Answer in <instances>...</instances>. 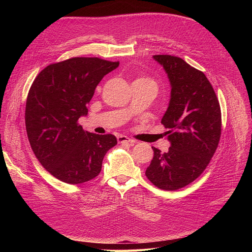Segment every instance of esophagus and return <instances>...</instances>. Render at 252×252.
I'll list each match as a JSON object with an SVG mask.
<instances>
[{
  "label": "esophagus",
  "mask_w": 252,
  "mask_h": 252,
  "mask_svg": "<svg viewBox=\"0 0 252 252\" xmlns=\"http://www.w3.org/2000/svg\"><path fill=\"white\" fill-rule=\"evenodd\" d=\"M118 142L120 144H129V145H133L135 143V141L127 138L126 135H119L118 136Z\"/></svg>",
  "instance_id": "1"
}]
</instances>
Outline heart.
I'll list each match as a JSON object with an SVG mask.
<instances>
[{"instance_id": "heart-1", "label": "heart", "mask_w": 252, "mask_h": 252, "mask_svg": "<svg viewBox=\"0 0 252 252\" xmlns=\"http://www.w3.org/2000/svg\"><path fill=\"white\" fill-rule=\"evenodd\" d=\"M140 80H142V81H146V82H150V83H152V84H155V83L152 82L151 80H147V79H140Z\"/></svg>"}]
</instances>
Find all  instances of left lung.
Returning <instances> with one entry per match:
<instances>
[{"label": "left lung", "mask_w": 252, "mask_h": 252, "mask_svg": "<svg viewBox=\"0 0 252 252\" xmlns=\"http://www.w3.org/2000/svg\"><path fill=\"white\" fill-rule=\"evenodd\" d=\"M170 83V100L162 124L170 143L167 152L156 147L146 177L158 188L178 190L199 178L215 155L220 138V108L206 75L184 60L154 56Z\"/></svg>", "instance_id": "obj_1"}]
</instances>
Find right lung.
<instances>
[{
  "label": "right lung",
  "instance_id": "right-lung-1",
  "mask_svg": "<svg viewBox=\"0 0 252 252\" xmlns=\"http://www.w3.org/2000/svg\"><path fill=\"white\" fill-rule=\"evenodd\" d=\"M119 62L72 58L43 69L28 93L25 109L30 146L42 166L67 184L97 177L103 158L117 145L112 134L85 131L78 121L88 114L87 104L98 83Z\"/></svg>",
  "mask_w": 252,
  "mask_h": 252
}]
</instances>
